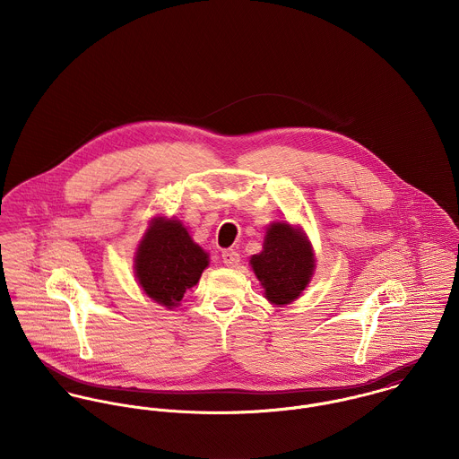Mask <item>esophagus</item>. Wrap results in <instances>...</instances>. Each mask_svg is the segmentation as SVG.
<instances>
[{"label":"esophagus","mask_w":459,"mask_h":459,"mask_svg":"<svg viewBox=\"0 0 459 459\" xmlns=\"http://www.w3.org/2000/svg\"><path fill=\"white\" fill-rule=\"evenodd\" d=\"M222 262L228 266H237L240 263V255L235 249H226L222 251Z\"/></svg>","instance_id":"obj_1"}]
</instances>
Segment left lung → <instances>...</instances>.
Wrapping results in <instances>:
<instances>
[{
	"label": "left lung",
	"instance_id": "8db88e82",
	"mask_svg": "<svg viewBox=\"0 0 459 459\" xmlns=\"http://www.w3.org/2000/svg\"><path fill=\"white\" fill-rule=\"evenodd\" d=\"M251 264L264 288V297L275 304H290L299 299L315 270L311 244L300 230L286 222H273L266 230L263 251Z\"/></svg>",
	"mask_w": 459,
	"mask_h": 459
}]
</instances>
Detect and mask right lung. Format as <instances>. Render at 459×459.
I'll use <instances>...</instances> for the list:
<instances>
[{
    "mask_svg": "<svg viewBox=\"0 0 459 459\" xmlns=\"http://www.w3.org/2000/svg\"><path fill=\"white\" fill-rule=\"evenodd\" d=\"M208 266V255L193 242L180 221L153 219L135 255V277L144 293L175 307Z\"/></svg>",
    "mask_w": 459,
    "mask_h": 459,
    "instance_id": "obj_1",
    "label": "right lung"
}]
</instances>
